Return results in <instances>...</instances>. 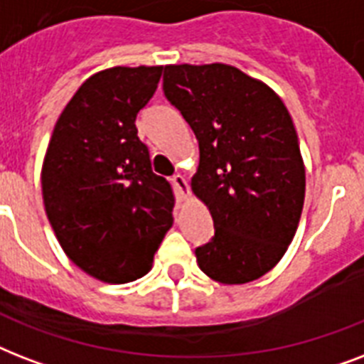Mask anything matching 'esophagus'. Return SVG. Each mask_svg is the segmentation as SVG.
Masks as SVG:
<instances>
[{
  "instance_id": "obj_1",
  "label": "esophagus",
  "mask_w": 364,
  "mask_h": 364,
  "mask_svg": "<svg viewBox=\"0 0 364 364\" xmlns=\"http://www.w3.org/2000/svg\"><path fill=\"white\" fill-rule=\"evenodd\" d=\"M171 185L176 188L177 193V198H187L188 196V183L187 179L181 176V173H176V176L171 177Z\"/></svg>"
}]
</instances>
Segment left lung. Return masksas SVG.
Listing matches in <instances>:
<instances>
[{"label":"left lung","instance_id":"8db88e82","mask_svg":"<svg viewBox=\"0 0 364 364\" xmlns=\"http://www.w3.org/2000/svg\"><path fill=\"white\" fill-rule=\"evenodd\" d=\"M162 90L198 139L193 191L215 227L194 249L200 270L228 285L259 279L285 255L304 205V164L287 107L227 64L166 65Z\"/></svg>","mask_w":364,"mask_h":364}]
</instances>
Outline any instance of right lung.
<instances>
[{"label":"right lung","instance_id":"add662e5","mask_svg":"<svg viewBox=\"0 0 364 364\" xmlns=\"http://www.w3.org/2000/svg\"><path fill=\"white\" fill-rule=\"evenodd\" d=\"M162 68H111L82 82L54 126L41 171L45 211L65 255L107 283L151 270L176 196L153 173L136 117Z\"/></svg>","mask_w":364,"mask_h":364}]
</instances>
